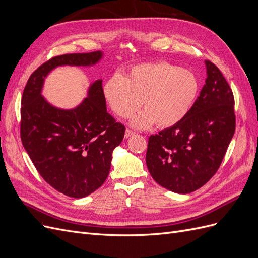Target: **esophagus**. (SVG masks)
Segmentation results:
<instances>
[{"label":"esophagus","instance_id":"1","mask_svg":"<svg viewBox=\"0 0 258 258\" xmlns=\"http://www.w3.org/2000/svg\"><path fill=\"white\" fill-rule=\"evenodd\" d=\"M135 134H136L135 131H132V130H130V129H127L126 132H124V138L128 139V138H130L131 136H134Z\"/></svg>","mask_w":258,"mask_h":258}]
</instances>
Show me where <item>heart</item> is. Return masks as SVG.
<instances>
[{"label": "heart", "instance_id": "b5f03b06", "mask_svg": "<svg viewBox=\"0 0 258 258\" xmlns=\"http://www.w3.org/2000/svg\"><path fill=\"white\" fill-rule=\"evenodd\" d=\"M104 96L113 112L127 118L141 104L144 111L130 123L139 129L170 128L183 120L198 98L196 74L165 61L132 67L121 76L114 74L104 85Z\"/></svg>", "mask_w": 258, "mask_h": 258}]
</instances>
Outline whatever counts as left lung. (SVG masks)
<instances>
[{"label": "left lung", "instance_id": "obj_1", "mask_svg": "<svg viewBox=\"0 0 258 258\" xmlns=\"http://www.w3.org/2000/svg\"><path fill=\"white\" fill-rule=\"evenodd\" d=\"M205 63L206 84L189 113L148 139V171L156 183L176 194L197 190L216 173L236 129L229 85L215 64Z\"/></svg>", "mask_w": 258, "mask_h": 258}]
</instances>
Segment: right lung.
<instances>
[{"mask_svg": "<svg viewBox=\"0 0 258 258\" xmlns=\"http://www.w3.org/2000/svg\"><path fill=\"white\" fill-rule=\"evenodd\" d=\"M102 58V51L51 58L31 74L21 99L23 147L45 181L72 198L88 196L105 182L124 127L106 111L102 80L91 83L87 97L69 110L50 104L42 91L56 68L92 67Z\"/></svg>", "mask_w": 258, "mask_h": 258, "instance_id": "add662e5", "label": "right lung"}]
</instances>
